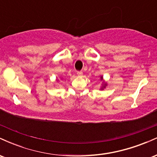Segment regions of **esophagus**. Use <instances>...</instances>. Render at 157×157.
Listing matches in <instances>:
<instances>
[{"mask_svg": "<svg viewBox=\"0 0 157 157\" xmlns=\"http://www.w3.org/2000/svg\"><path fill=\"white\" fill-rule=\"evenodd\" d=\"M77 75L78 77H81L82 75V71H77Z\"/></svg>", "mask_w": 157, "mask_h": 157, "instance_id": "esophagus-1", "label": "esophagus"}]
</instances>
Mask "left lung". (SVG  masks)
<instances>
[{"label":"left lung","instance_id":"left-lung-1","mask_svg":"<svg viewBox=\"0 0 157 157\" xmlns=\"http://www.w3.org/2000/svg\"><path fill=\"white\" fill-rule=\"evenodd\" d=\"M100 81H102V84H101V87H100V90L102 91V90H104L106 87H107L108 83L107 82H105V81L103 80V76H102H102H100Z\"/></svg>","mask_w":157,"mask_h":157}]
</instances>
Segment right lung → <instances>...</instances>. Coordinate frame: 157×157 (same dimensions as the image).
Wrapping results in <instances>:
<instances>
[{
	"label": "right lung",
	"mask_w": 157,
	"mask_h": 157,
	"mask_svg": "<svg viewBox=\"0 0 157 157\" xmlns=\"http://www.w3.org/2000/svg\"><path fill=\"white\" fill-rule=\"evenodd\" d=\"M58 80H57V81H58Z\"/></svg>",
	"instance_id": "1"
}]
</instances>
